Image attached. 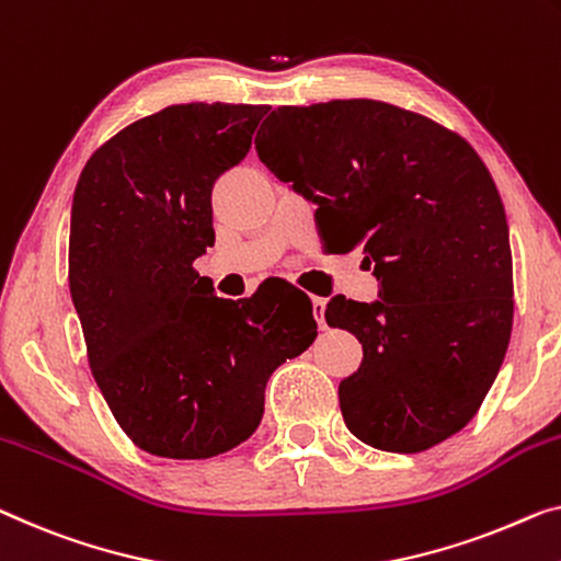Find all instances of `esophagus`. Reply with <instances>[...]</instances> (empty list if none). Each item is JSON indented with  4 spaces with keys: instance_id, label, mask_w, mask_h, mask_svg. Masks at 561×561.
Segmentation results:
<instances>
[{
    "instance_id": "obj_1",
    "label": "esophagus",
    "mask_w": 561,
    "mask_h": 561,
    "mask_svg": "<svg viewBox=\"0 0 561 561\" xmlns=\"http://www.w3.org/2000/svg\"><path fill=\"white\" fill-rule=\"evenodd\" d=\"M312 314H314V320H317V324H320L322 330L328 328V322H324V299H320V297L312 299Z\"/></svg>"
}]
</instances>
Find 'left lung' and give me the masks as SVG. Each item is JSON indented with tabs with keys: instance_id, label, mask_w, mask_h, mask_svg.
<instances>
[{
	"instance_id": "8db88e82",
	"label": "left lung",
	"mask_w": 561,
	"mask_h": 561,
	"mask_svg": "<svg viewBox=\"0 0 561 561\" xmlns=\"http://www.w3.org/2000/svg\"><path fill=\"white\" fill-rule=\"evenodd\" d=\"M279 181L317 204L324 244H363L375 302L332 297L324 320L363 345L340 382L353 436L417 454L463 428L504 363L514 322L508 224L458 133L380 100L282 105L256 133Z\"/></svg>"
}]
</instances>
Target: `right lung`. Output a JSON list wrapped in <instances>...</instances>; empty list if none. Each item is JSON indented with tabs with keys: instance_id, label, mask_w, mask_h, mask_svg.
<instances>
[{
	"instance_id": "obj_1",
	"label": "right lung",
	"mask_w": 561,
	"mask_h": 561,
	"mask_svg": "<svg viewBox=\"0 0 561 561\" xmlns=\"http://www.w3.org/2000/svg\"><path fill=\"white\" fill-rule=\"evenodd\" d=\"M270 105L188 103L130 123L80 173L70 295L115 421L163 458L227 454L256 431L264 388L317 337L312 302L266 279L241 302L194 262L214 247L211 191Z\"/></svg>"
}]
</instances>
